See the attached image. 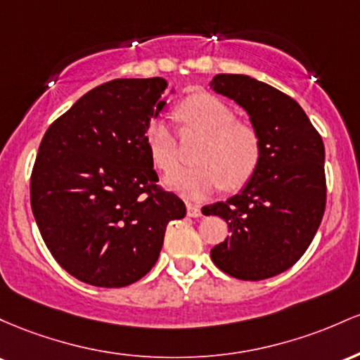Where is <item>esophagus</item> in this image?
Here are the masks:
<instances>
[{
    "label": "esophagus",
    "instance_id": "esophagus-1",
    "mask_svg": "<svg viewBox=\"0 0 360 360\" xmlns=\"http://www.w3.org/2000/svg\"><path fill=\"white\" fill-rule=\"evenodd\" d=\"M187 216H188V217H199V216H202L199 205H195V204H187Z\"/></svg>",
    "mask_w": 360,
    "mask_h": 360
}]
</instances>
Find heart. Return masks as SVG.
<instances>
[{
	"label": "heart",
	"instance_id": "obj_1",
	"mask_svg": "<svg viewBox=\"0 0 360 360\" xmlns=\"http://www.w3.org/2000/svg\"><path fill=\"white\" fill-rule=\"evenodd\" d=\"M179 117L185 129L204 134L192 168L167 176L169 191L191 200H202L219 191L241 188L255 175L262 158V137L253 124L238 120L228 103L211 93H195L180 103ZM144 143L153 163L168 173L179 165V143L163 119L149 120Z\"/></svg>",
	"mask_w": 360,
	"mask_h": 360
}]
</instances>
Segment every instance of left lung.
Masks as SVG:
<instances>
[{"label": "left lung", "instance_id": "8db88e82", "mask_svg": "<svg viewBox=\"0 0 360 360\" xmlns=\"http://www.w3.org/2000/svg\"><path fill=\"white\" fill-rule=\"evenodd\" d=\"M216 93L248 112L262 158L241 193L205 209L229 233L211 250L217 269L240 281H264L292 267L320 228L326 205L325 146L296 100L245 75H217Z\"/></svg>", "mask_w": 360, "mask_h": 360}]
</instances>
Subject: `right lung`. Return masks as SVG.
<instances>
[{"mask_svg":"<svg viewBox=\"0 0 360 360\" xmlns=\"http://www.w3.org/2000/svg\"><path fill=\"white\" fill-rule=\"evenodd\" d=\"M163 78L112 79L83 95L40 141L30 204L56 262L96 288L155 267L184 200L158 185L144 129L165 107Z\"/></svg>","mask_w":360,"mask_h":360,"instance_id":"add662e5","label":"right lung"}]
</instances>
